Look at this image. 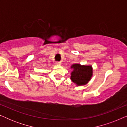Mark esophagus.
Listing matches in <instances>:
<instances>
[{
  "mask_svg": "<svg viewBox=\"0 0 127 127\" xmlns=\"http://www.w3.org/2000/svg\"><path fill=\"white\" fill-rule=\"evenodd\" d=\"M55 64H56V65H60L61 64V62H59V61H56L55 62Z\"/></svg>",
  "mask_w": 127,
  "mask_h": 127,
  "instance_id": "1",
  "label": "esophagus"
}]
</instances>
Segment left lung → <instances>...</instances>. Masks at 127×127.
Returning a JSON list of instances; mask_svg holds the SVG:
<instances>
[{"label": "left lung", "instance_id": "8db88e82", "mask_svg": "<svg viewBox=\"0 0 127 127\" xmlns=\"http://www.w3.org/2000/svg\"><path fill=\"white\" fill-rule=\"evenodd\" d=\"M73 70L71 73L70 79L77 86L87 84L93 76V67L91 65H81L75 64L71 66Z\"/></svg>", "mask_w": 127, "mask_h": 127}]
</instances>
